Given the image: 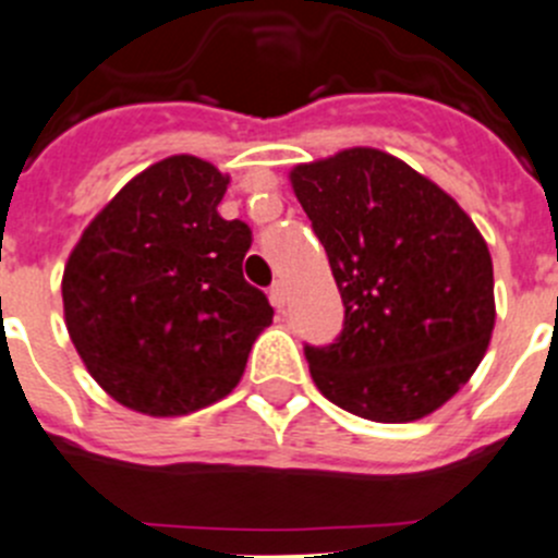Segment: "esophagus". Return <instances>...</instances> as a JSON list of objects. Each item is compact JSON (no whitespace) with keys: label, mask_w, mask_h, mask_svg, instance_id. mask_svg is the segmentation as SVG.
Listing matches in <instances>:
<instances>
[{"label":"esophagus","mask_w":558,"mask_h":558,"mask_svg":"<svg viewBox=\"0 0 558 558\" xmlns=\"http://www.w3.org/2000/svg\"><path fill=\"white\" fill-rule=\"evenodd\" d=\"M286 300H289V296H286V286L283 283H275L272 289H269V302H272L275 311H283Z\"/></svg>","instance_id":"34e87169"}]
</instances>
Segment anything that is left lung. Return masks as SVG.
<instances>
[{"label":"left lung","instance_id":"left-lung-1","mask_svg":"<svg viewBox=\"0 0 558 558\" xmlns=\"http://www.w3.org/2000/svg\"><path fill=\"white\" fill-rule=\"evenodd\" d=\"M289 180L345 307L338 343L305 349L318 392L373 423L434 414L494 335L485 236L450 193L381 149H340Z\"/></svg>","mask_w":558,"mask_h":558}]
</instances>
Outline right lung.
<instances>
[{"label": "right lung", "mask_w": 558, "mask_h": 558, "mask_svg": "<svg viewBox=\"0 0 558 558\" xmlns=\"http://www.w3.org/2000/svg\"><path fill=\"white\" fill-rule=\"evenodd\" d=\"M229 174L171 155L135 174L84 229L62 275L68 335L117 403L180 416L226 398L272 324L242 278L251 229L223 220Z\"/></svg>", "instance_id": "obj_1"}]
</instances>
